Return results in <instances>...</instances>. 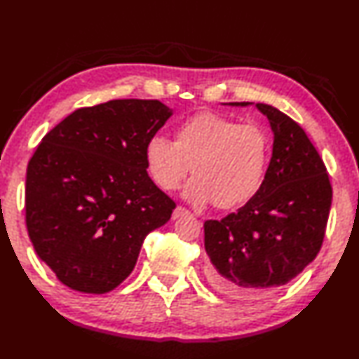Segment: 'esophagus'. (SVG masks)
<instances>
[{
    "label": "esophagus",
    "mask_w": 359,
    "mask_h": 359,
    "mask_svg": "<svg viewBox=\"0 0 359 359\" xmlns=\"http://www.w3.org/2000/svg\"><path fill=\"white\" fill-rule=\"evenodd\" d=\"M187 215H190V212L189 210L186 208V207H181V205H178L177 208L173 210V213H172V217L173 219H178V217H182V216H187Z\"/></svg>",
    "instance_id": "esophagus-1"
}]
</instances>
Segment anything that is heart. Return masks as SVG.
Listing matches in <instances>:
<instances>
[{
	"label": "heart",
	"mask_w": 359,
	"mask_h": 359,
	"mask_svg": "<svg viewBox=\"0 0 359 359\" xmlns=\"http://www.w3.org/2000/svg\"><path fill=\"white\" fill-rule=\"evenodd\" d=\"M144 158L155 184L177 190L190 172L195 175L184 195L195 204L213 201L229 210L247 204L264 184L269 140L256 125H239L215 112H198L175 129V142L152 135Z\"/></svg>",
	"instance_id": "obj_1"
}]
</instances>
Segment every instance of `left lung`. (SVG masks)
Segmentation results:
<instances>
[{
	"label": "left lung",
	"instance_id": "1",
	"mask_svg": "<svg viewBox=\"0 0 359 359\" xmlns=\"http://www.w3.org/2000/svg\"><path fill=\"white\" fill-rule=\"evenodd\" d=\"M256 107L274 133L264 184L238 212L204 222L208 282L238 299L276 291L317 257L332 204L326 165L303 128L271 104Z\"/></svg>",
	"mask_w": 359,
	"mask_h": 359
}]
</instances>
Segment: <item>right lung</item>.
I'll list each match as a JSON object with an SVG mask.
<instances>
[{
  "label": "right lung",
  "mask_w": 359,
  "mask_h": 359,
  "mask_svg": "<svg viewBox=\"0 0 359 359\" xmlns=\"http://www.w3.org/2000/svg\"><path fill=\"white\" fill-rule=\"evenodd\" d=\"M172 116L160 100L79 108L50 130L25 177V225L59 282L104 294L133 273L143 241L177 207L147 175L144 146Z\"/></svg>",
  "instance_id": "1"
}]
</instances>
